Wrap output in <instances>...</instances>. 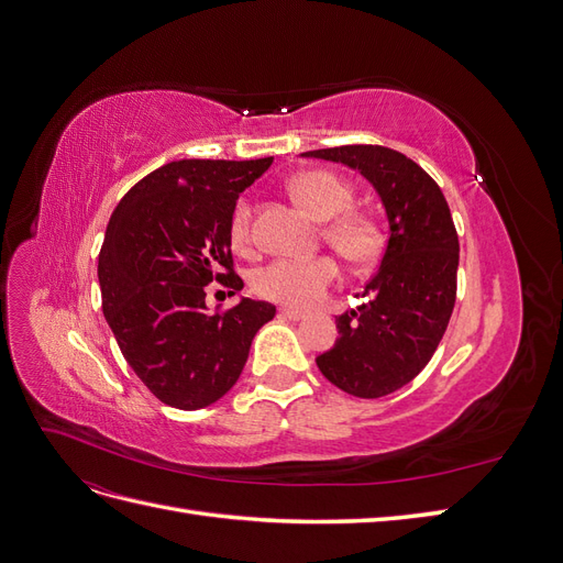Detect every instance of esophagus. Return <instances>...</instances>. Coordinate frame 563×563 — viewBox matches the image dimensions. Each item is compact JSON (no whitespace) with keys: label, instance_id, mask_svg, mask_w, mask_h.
<instances>
[{"label":"esophagus","instance_id":"obj_1","mask_svg":"<svg viewBox=\"0 0 563 563\" xmlns=\"http://www.w3.org/2000/svg\"><path fill=\"white\" fill-rule=\"evenodd\" d=\"M279 314H282V317H288V319H294V321H302V319H305V312L294 310V308H282Z\"/></svg>","mask_w":563,"mask_h":563}]
</instances>
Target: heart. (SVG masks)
<instances>
[{
	"label": "heart",
	"mask_w": 563,
	"mask_h": 563,
	"mask_svg": "<svg viewBox=\"0 0 563 563\" xmlns=\"http://www.w3.org/2000/svg\"><path fill=\"white\" fill-rule=\"evenodd\" d=\"M288 190L300 207L317 220H327L321 228L323 242L335 249L356 267L376 263L385 251V228L376 213L366 209H347L352 187L329 172H302L288 180ZM232 244L246 251L251 246V203L236 201L230 220ZM340 282V267L331 255H317L312 261H272L253 272V291L265 300L310 310L319 305Z\"/></svg>",
	"instance_id": "obj_1"
}]
</instances>
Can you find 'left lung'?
Here are the masks:
<instances>
[{"label":"left lung","instance_id":"obj_1","mask_svg":"<svg viewBox=\"0 0 563 563\" xmlns=\"http://www.w3.org/2000/svg\"><path fill=\"white\" fill-rule=\"evenodd\" d=\"M305 155L360 168L385 203L389 240L366 284L371 300L335 319L340 338L317 366L352 397H387L428 366L453 314L460 244L449 201L422 166L391 147L340 145Z\"/></svg>","mask_w":563,"mask_h":563}]
</instances>
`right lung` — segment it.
<instances>
[{"instance_id": "add662e5", "label": "right lung", "mask_w": 563, "mask_h": 563, "mask_svg": "<svg viewBox=\"0 0 563 563\" xmlns=\"http://www.w3.org/2000/svg\"><path fill=\"white\" fill-rule=\"evenodd\" d=\"M272 157L180 159L117 203L98 253L103 314L124 360L159 401L197 411L240 380L253 335L275 305L244 298L207 312V284L242 291L230 220Z\"/></svg>"}]
</instances>
